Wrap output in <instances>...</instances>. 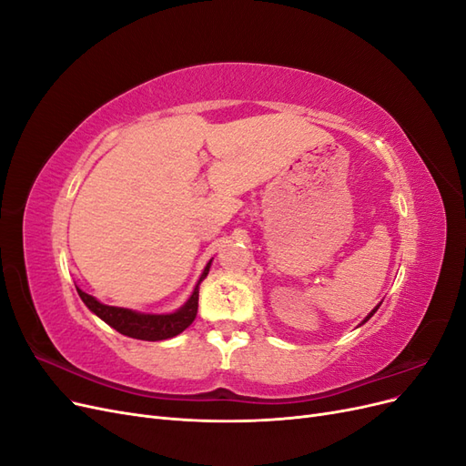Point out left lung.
<instances>
[{
	"label": "left lung",
	"instance_id": "1",
	"mask_svg": "<svg viewBox=\"0 0 466 466\" xmlns=\"http://www.w3.org/2000/svg\"><path fill=\"white\" fill-rule=\"evenodd\" d=\"M377 309H379V305H377V307H375V309H373V311H371V313H370V315H368V317H365V320H363V322H368V320H370V319H371V317H373V315H375V311H377ZM363 322H361V324H363Z\"/></svg>",
	"mask_w": 466,
	"mask_h": 466
}]
</instances>
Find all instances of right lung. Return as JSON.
<instances>
[{"label": "right lung", "instance_id": "obj_1", "mask_svg": "<svg viewBox=\"0 0 466 466\" xmlns=\"http://www.w3.org/2000/svg\"><path fill=\"white\" fill-rule=\"evenodd\" d=\"M209 266H211V260L204 268V272L198 279V284H196L190 299L182 305L178 311L167 313V315L137 313V311H132V309L105 305L101 301H96L93 295L81 291L79 288H77V293H79L81 301L89 307L91 313H95L98 319H103L106 324H110V327L118 330L120 334L136 338V340H147V342L167 340V338H173V336L180 334L182 330H187L194 322L196 313H198V286H200V281L208 276Z\"/></svg>", "mask_w": 466, "mask_h": 466}]
</instances>
